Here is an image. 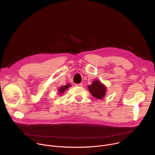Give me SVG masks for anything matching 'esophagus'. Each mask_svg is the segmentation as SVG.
<instances>
[{
	"label": "esophagus",
	"instance_id": "esophagus-1",
	"mask_svg": "<svg viewBox=\"0 0 155 155\" xmlns=\"http://www.w3.org/2000/svg\"><path fill=\"white\" fill-rule=\"evenodd\" d=\"M83 83H79V84H75V86H80V87L83 86Z\"/></svg>",
	"mask_w": 155,
	"mask_h": 155
}]
</instances>
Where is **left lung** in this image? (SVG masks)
Masks as SVG:
<instances>
[{"instance_id": "1", "label": "left lung", "mask_w": 155, "mask_h": 155, "mask_svg": "<svg viewBox=\"0 0 155 155\" xmlns=\"http://www.w3.org/2000/svg\"><path fill=\"white\" fill-rule=\"evenodd\" d=\"M87 88L92 96L98 99H102L106 94V86L99 80H94Z\"/></svg>"}]
</instances>
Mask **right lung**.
I'll list each match as a JSON object with an SVG mask.
<instances>
[{
	"label": "right lung",
	"instance_id": "add662e5",
	"mask_svg": "<svg viewBox=\"0 0 155 155\" xmlns=\"http://www.w3.org/2000/svg\"><path fill=\"white\" fill-rule=\"evenodd\" d=\"M71 86V84H66V85H65V86H63L60 87L59 89V94L63 93H64L66 90H67L68 88H69Z\"/></svg>",
	"mask_w": 155,
	"mask_h": 155
}]
</instances>
